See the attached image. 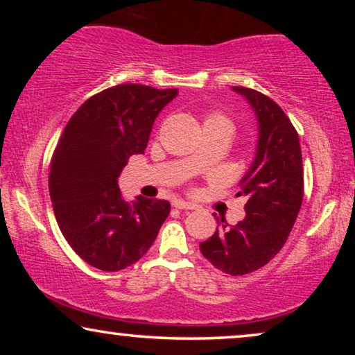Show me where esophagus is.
<instances>
[{
	"instance_id": "esophagus-1",
	"label": "esophagus",
	"mask_w": 355,
	"mask_h": 355,
	"mask_svg": "<svg viewBox=\"0 0 355 355\" xmlns=\"http://www.w3.org/2000/svg\"><path fill=\"white\" fill-rule=\"evenodd\" d=\"M173 207L178 208V210H193V208H196L193 203L184 202V200H181V198H176V200L173 202Z\"/></svg>"
}]
</instances>
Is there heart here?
<instances>
[{
  "label": "heart",
  "mask_w": 355,
  "mask_h": 355,
  "mask_svg": "<svg viewBox=\"0 0 355 355\" xmlns=\"http://www.w3.org/2000/svg\"><path fill=\"white\" fill-rule=\"evenodd\" d=\"M205 123H230V121L220 113H211L205 118Z\"/></svg>",
  "instance_id": "heart-1"
}]
</instances>
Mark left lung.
I'll return each instance as SVG.
<instances>
[{
	"label": "left lung",
	"mask_w": 355,
	"mask_h": 355,
	"mask_svg": "<svg viewBox=\"0 0 355 355\" xmlns=\"http://www.w3.org/2000/svg\"><path fill=\"white\" fill-rule=\"evenodd\" d=\"M259 119V144L254 163L241 179L245 218L221 227L200 242V252L215 268L242 276L265 266L283 249L304 198V168L299 134L281 106L260 92L234 87ZM218 220V218H216Z\"/></svg>",
	"instance_id": "obj_1"
}]
</instances>
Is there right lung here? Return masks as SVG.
<instances>
[{
    "label": "right lung",
    "mask_w": 355,
    "mask_h": 355,
    "mask_svg": "<svg viewBox=\"0 0 355 355\" xmlns=\"http://www.w3.org/2000/svg\"><path fill=\"white\" fill-rule=\"evenodd\" d=\"M178 89L121 84L90 96L72 114L53 152L50 197L72 250L101 271H119L147 254L169 215L166 200H125L118 178L144 153L159 111Z\"/></svg>",
    "instance_id": "obj_1"
}]
</instances>
